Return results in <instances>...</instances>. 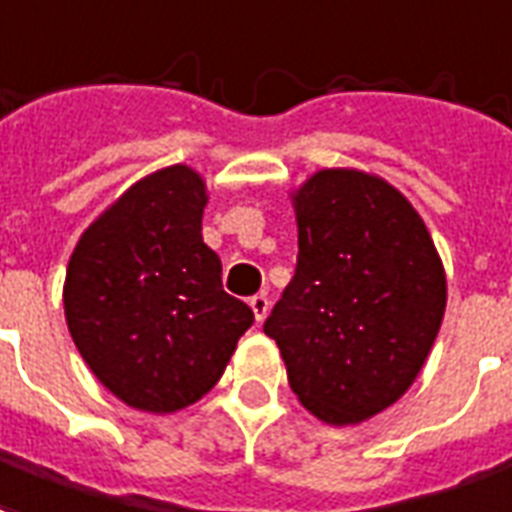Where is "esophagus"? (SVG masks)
I'll return each mask as SVG.
<instances>
[{
  "mask_svg": "<svg viewBox=\"0 0 512 512\" xmlns=\"http://www.w3.org/2000/svg\"><path fill=\"white\" fill-rule=\"evenodd\" d=\"M249 306H252V312H255V320L257 323H263V320H266V314H268V298L263 293H257V295H252V298H249Z\"/></svg>",
  "mask_w": 512,
  "mask_h": 512,
  "instance_id": "1",
  "label": "esophagus"
}]
</instances>
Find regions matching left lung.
Returning <instances> with one entry per match:
<instances>
[{"instance_id": "obj_1", "label": "left lung", "mask_w": 512, "mask_h": 512, "mask_svg": "<svg viewBox=\"0 0 512 512\" xmlns=\"http://www.w3.org/2000/svg\"><path fill=\"white\" fill-rule=\"evenodd\" d=\"M298 266L266 333L314 418L355 426L410 391L448 304L420 214L374 173L323 168L290 192Z\"/></svg>"}]
</instances>
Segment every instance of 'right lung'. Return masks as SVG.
Returning <instances> with one entry per match:
<instances>
[{
    "instance_id": "1",
    "label": "right lung",
    "mask_w": 512,
    "mask_h": 512,
    "mask_svg": "<svg viewBox=\"0 0 512 512\" xmlns=\"http://www.w3.org/2000/svg\"><path fill=\"white\" fill-rule=\"evenodd\" d=\"M206 181L170 165L135 181L86 227L64 276V320L86 366L127 407L168 415L225 372L252 309L222 290L203 244Z\"/></svg>"
}]
</instances>
